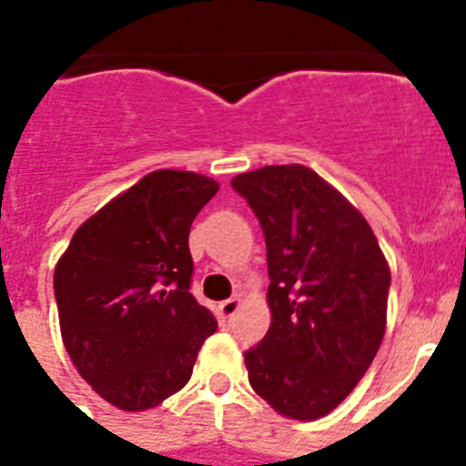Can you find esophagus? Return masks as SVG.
<instances>
[{
	"label": "esophagus",
	"mask_w": 466,
	"mask_h": 466,
	"mask_svg": "<svg viewBox=\"0 0 466 466\" xmlns=\"http://www.w3.org/2000/svg\"><path fill=\"white\" fill-rule=\"evenodd\" d=\"M238 308H240V299L238 296H233V299L224 300V303H219V315L221 319H230V317L236 315Z\"/></svg>",
	"instance_id": "obj_1"
}]
</instances>
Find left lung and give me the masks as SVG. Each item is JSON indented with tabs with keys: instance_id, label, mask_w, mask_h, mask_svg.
<instances>
[{
	"instance_id": "left-lung-1",
	"label": "left lung",
	"mask_w": 466,
	"mask_h": 466,
	"mask_svg": "<svg viewBox=\"0 0 466 466\" xmlns=\"http://www.w3.org/2000/svg\"><path fill=\"white\" fill-rule=\"evenodd\" d=\"M268 254L270 329L245 364L254 392L291 420L331 413L385 336L390 268L360 209L306 166L230 179Z\"/></svg>"
}]
</instances>
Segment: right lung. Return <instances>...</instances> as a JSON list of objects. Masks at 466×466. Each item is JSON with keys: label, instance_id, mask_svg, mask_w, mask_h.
<instances>
[{"label": "right lung", "instance_id": "obj_1", "mask_svg": "<svg viewBox=\"0 0 466 466\" xmlns=\"http://www.w3.org/2000/svg\"><path fill=\"white\" fill-rule=\"evenodd\" d=\"M217 191L196 172H149L84 221L57 261L53 289L67 355L116 409H154L179 392L217 331L188 291V230Z\"/></svg>", "mask_w": 466, "mask_h": 466}]
</instances>
